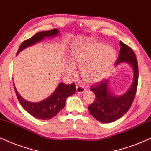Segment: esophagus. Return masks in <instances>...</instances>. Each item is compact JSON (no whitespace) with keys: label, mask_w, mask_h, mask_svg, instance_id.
Instances as JSON below:
<instances>
[{"label":"esophagus","mask_w":151,"mask_h":151,"mask_svg":"<svg viewBox=\"0 0 151 151\" xmlns=\"http://www.w3.org/2000/svg\"><path fill=\"white\" fill-rule=\"evenodd\" d=\"M76 90H77V93H79V94H81L86 91L85 88L82 86H77V88H76Z\"/></svg>","instance_id":"34e87169"}]
</instances>
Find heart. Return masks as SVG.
I'll return each mask as SVG.
<instances>
[{
    "label": "heart",
    "mask_w": 151,
    "mask_h": 151,
    "mask_svg": "<svg viewBox=\"0 0 151 151\" xmlns=\"http://www.w3.org/2000/svg\"><path fill=\"white\" fill-rule=\"evenodd\" d=\"M116 59V51L111 46L102 43L91 42L81 45L72 51L70 60L65 65V73L73 76L75 67H80V74L88 83H95L107 77L113 68Z\"/></svg>",
    "instance_id": "obj_1"
}]
</instances>
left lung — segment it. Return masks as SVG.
<instances>
[{"mask_svg":"<svg viewBox=\"0 0 151 151\" xmlns=\"http://www.w3.org/2000/svg\"><path fill=\"white\" fill-rule=\"evenodd\" d=\"M121 49L116 65L127 63L133 68L134 77L128 91L123 95L116 96L111 93L109 81H101L91 86V90L94 93L95 98L88 106L90 114L95 119L102 123H111L119 119L129 109L136 95L138 84V62L134 51L129 46L120 41Z\"/></svg>","mask_w":151,"mask_h":151,"instance_id":"1","label":"left lung"}]
</instances>
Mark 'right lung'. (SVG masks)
Here are the masks:
<instances>
[{
	"label": "right lung",
	"mask_w": 151,
	"mask_h": 151,
	"mask_svg": "<svg viewBox=\"0 0 151 151\" xmlns=\"http://www.w3.org/2000/svg\"><path fill=\"white\" fill-rule=\"evenodd\" d=\"M58 33V30L56 28L36 33L30 39L23 42L18 49L17 55L26 47L43 40L45 37L57 36ZM14 88L17 98L22 107L33 117L42 120H49L56 116L65 105L66 99L76 92V85L74 83L71 84L59 83L56 89L49 98L39 102H30L24 100L19 94L14 84Z\"/></svg>",
	"instance_id": "add662e5"
}]
</instances>
